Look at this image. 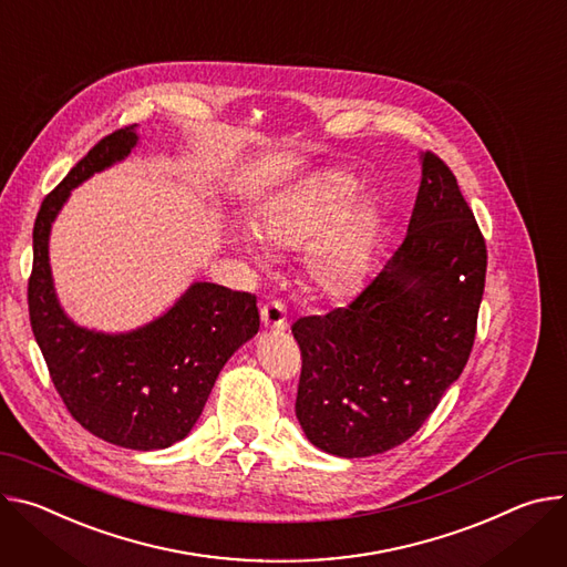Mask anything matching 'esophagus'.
<instances>
[{
	"instance_id": "1",
	"label": "esophagus",
	"mask_w": 567,
	"mask_h": 567,
	"mask_svg": "<svg viewBox=\"0 0 567 567\" xmlns=\"http://www.w3.org/2000/svg\"><path fill=\"white\" fill-rule=\"evenodd\" d=\"M261 322H264V327H268V329H277V331L288 329L286 306H284L279 299L268 301V303L261 308Z\"/></svg>"
}]
</instances>
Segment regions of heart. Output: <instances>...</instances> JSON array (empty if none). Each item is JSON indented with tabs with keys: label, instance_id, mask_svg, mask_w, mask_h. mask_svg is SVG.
<instances>
[{
	"label": "heart",
	"instance_id": "b5f03b06",
	"mask_svg": "<svg viewBox=\"0 0 567 567\" xmlns=\"http://www.w3.org/2000/svg\"><path fill=\"white\" fill-rule=\"evenodd\" d=\"M355 179L340 171H320L301 179L275 198L261 214L255 231L268 249H306V277L322 295L342 299L358 290L371 240V209L364 203L348 205L355 194ZM259 261L264 251L243 240Z\"/></svg>",
	"mask_w": 567,
	"mask_h": 567
}]
</instances>
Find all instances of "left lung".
Wrapping results in <instances>:
<instances>
[{
    "instance_id": "8db88e82",
    "label": "left lung",
    "mask_w": 567,
    "mask_h": 567,
    "mask_svg": "<svg viewBox=\"0 0 567 567\" xmlns=\"http://www.w3.org/2000/svg\"><path fill=\"white\" fill-rule=\"evenodd\" d=\"M423 177L408 234L347 306L299 318L295 412L312 446L381 455L425 423L468 362L486 277V243L442 157Z\"/></svg>"
}]
</instances>
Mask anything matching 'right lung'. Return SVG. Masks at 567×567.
<instances>
[{"mask_svg":"<svg viewBox=\"0 0 567 567\" xmlns=\"http://www.w3.org/2000/svg\"><path fill=\"white\" fill-rule=\"evenodd\" d=\"M135 125L103 137L42 200L33 227L29 318L51 383L70 414L121 449L157 451L196 425L223 364L259 331L257 295L198 281L155 322L118 336L76 327L49 270V229L70 192L128 155Z\"/></svg>","mask_w":567,"mask_h":567,"instance_id":"1","label":"right lung"}]
</instances>
